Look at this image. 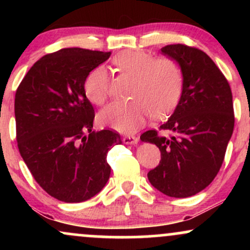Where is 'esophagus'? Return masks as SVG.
<instances>
[{"mask_svg":"<svg viewBox=\"0 0 250 250\" xmlns=\"http://www.w3.org/2000/svg\"><path fill=\"white\" fill-rule=\"evenodd\" d=\"M123 142H125V145L135 146V145H137V142H139V137L133 136V135H128V136L123 137Z\"/></svg>","mask_w":250,"mask_h":250,"instance_id":"esophagus-1","label":"esophagus"}]
</instances>
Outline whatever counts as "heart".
<instances>
[{
  "mask_svg": "<svg viewBox=\"0 0 250 250\" xmlns=\"http://www.w3.org/2000/svg\"><path fill=\"white\" fill-rule=\"evenodd\" d=\"M123 75L134 77L128 102H115L100 113L103 125L122 131L134 133L155 119L168 116L179 103L183 90V71L171 57L154 59L145 50H125L113 60ZM85 96L94 104L102 105L110 97V80L104 67H97L84 81Z\"/></svg>",
  "mask_w": 250,
  "mask_h": 250,
  "instance_id": "b5f03b06",
  "label": "heart"
}]
</instances>
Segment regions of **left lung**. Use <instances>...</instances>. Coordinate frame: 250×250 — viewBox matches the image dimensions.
I'll use <instances>...</instances> for the list:
<instances>
[{
	"label": "left lung",
	"instance_id": "1",
	"mask_svg": "<svg viewBox=\"0 0 250 250\" xmlns=\"http://www.w3.org/2000/svg\"><path fill=\"white\" fill-rule=\"evenodd\" d=\"M183 71L182 95L173 115L156 130L141 135L161 151L160 165L148 173L157 190L170 197L200 193L219 173L234 130L233 95L227 79L205 51L185 44L163 47Z\"/></svg>",
	"mask_w": 250,
	"mask_h": 250
}]
</instances>
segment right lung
<instances>
[{
  "label": "right lung",
  "instance_id": "obj_1",
  "mask_svg": "<svg viewBox=\"0 0 250 250\" xmlns=\"http://www.w3.org/2000/svg\"><path fill=\"white\" fill-rule=\"evenodd\" d=\"M110 51L64 48L30 68L15 95L17 147L36 182L67 203L87 201L110 176L107 153L119 133L91 131L95 113L84 93L91 70Z\"/></svg>",
  "mask_w": 250,
  "mask_h": 250
}]
</instances>
